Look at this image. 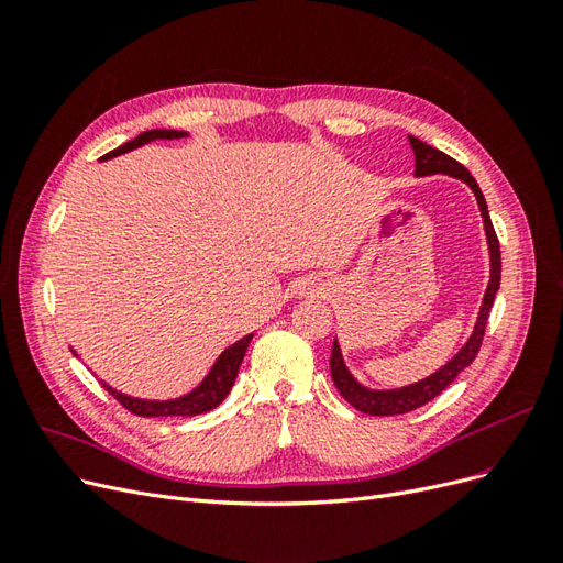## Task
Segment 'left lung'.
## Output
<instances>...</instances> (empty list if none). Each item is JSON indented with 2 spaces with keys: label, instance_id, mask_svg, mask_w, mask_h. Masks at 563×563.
<instances>
[{
  "label": "left lung",
  "instance_id": "8db88e82",
  "mask_svg": "<svg viewBox=\"0 0 563 563\" xmlns=\"http://www.w3.org/2000/svg\"><path fill=\"white\" fill-rule=\"evenodd\" d=\"M408 143H411L413 155H416V176H434V174L453 176L457 180L467 183V187L474 192L476 203H479L482 218H484L488 255H490V279H488L486 294H484V300H482L479 317H476L474 331L467 338V343L457 350L453 360H449L439 371H434L432 376L422 378L418 383L404 385V387H397V389H371V387L362 385L360 380L352 376L350 368L345 366L343 352H340V345H338V338L333 340L331 378H333L340 395L345 397V401L352 404L356 411L368 413V416H399V413L416 411V408H420L422 404H428L437 395H441V391H444L457 378V373H463L474 362L476 352H479V347H482L488 312L493 308V298H496L498 288H500V244H498L496 230H493L486 199L479 190V185H476V180L472 178L467 168L460 162H455L453 157H449L446 152H441V150H437L428 143L418 141L416 135H408Z\"/></svg>",
  "mask_w": 563,
  "mask_h": 563
}]
</instances>
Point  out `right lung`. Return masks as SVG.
I'll return each instance as SVG.
<instances>
[{"mask_svg": "<svg viewBox=\"0 0 563 563\" xmlns=\"http://www.w3.org/2000/svg\"><path fill=\"white\" fill-rule=\"evenodd\" d=\"M187 131H174V129H152V131H145L141 133L139 139H133L129 143H124L122 147H117L112 152H108L106 157L100 159H112V157H119L124 155V152H131L135 147H143L152 141H180L185 139ZM253 333L244 335L242 340H236V343H232L225 352H220V356L216 360V364L211 366V371L207 373V378H203L195 389L187 391V395L183 397H176V399H164V401H157V399H139V397H131V395H124V391H119L114 387H110L108 383H103V387L110 391V395L122 404L124 408H129L131 413L135 416H143V418H159V416H201L211 411V408H216L220 401H223L228 397V391L232 389L234 385V378L236 373H240V366H242V360L246 354V347L251 343ZM75 352V350H73ZM77 354V352H75Z\"/></svg>", "mask_w": 563, "mask_h": 563, "instance_id": "add662e5", "label": "right lung"}]
</instances>
